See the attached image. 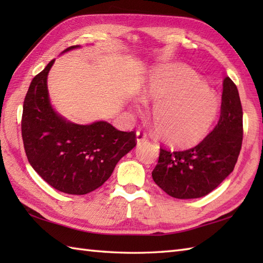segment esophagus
<instances>
[{
    "instance_id": "obj_1",
    "label": "esophagus",
    "mask_w": 263,
    "mask_h": 263,
    "mask_svg": "<svg viewBox=\"0 0 263 263\" xmlns=\"http://www.w3.org/2000/svg\"><path fill=\"white\" fill-rule=\"evenodd\" d=\"M147 141V135L144 132L141 131H138L137 132V143L138 144H141L143 142Z\"/></svg>"
}]
</instances>
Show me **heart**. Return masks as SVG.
<instances>
[{"mask_svg": "<svg viewBox=\"0 0 263 263\" xmlns=\"http://www.w3.org/2000/svg\"><path fill=\"white\" fill-rule=\"evenodd\" d=\"M141 98L154 103L152 121L157 136L167 144L189 148L208 135L219 111V99L201 77L181 63L159 66L147 78ZM136 110L142 106L136 103Z\"/></svg>", "mask_w": 263, "mask_h": 263, "instance_id": "1", "label": "heart"}]
</instances>
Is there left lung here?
Segmentation results:
<instances>
[{
  "mask_svg": "<svg viewBox=\"0 0 263 263\" xmlns=\"http://www.w3.org/2000/svg\"><path fill=\"white\" fill-rule=\"evenodd\" d=\"M243 140V110L237 87L222 81L220 117L206 138L184 152L160 149L153 180L176 199L204 197L233 172Z\"/></svg>",
  "mask_w": 263,
  "mask_h": 263,
  "instance_id": "1",
  "label": "left lung"
}]
</instances>
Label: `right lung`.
Instances as JSON below:
<instances>
[{
	"mask_svg": "<svg viewBox=\"0 0 263 263\" xmlns=\"http://www.w3.org/2000/svg\"><path fill=\"white\" fill-rule=\"evenodd\" d=\"M80 48L71 46L61 53ZM55 60L33 78L24 102L21 132L27 158L44 181L59 191L82 195L102 186L116 164L136 147L135 132L105 121L77 124L53 108L47 77Z\"/></svg>",
	"mask_w": 263,
	"mask_h": 263,
	"instance_id": "add662e5",
	"label": "right lung"
}]
</instances>
